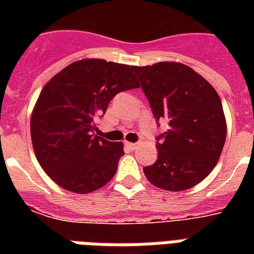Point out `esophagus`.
Here are the masks:
<instances>
[{
	"label": "esophagus",
	"instance_id": "obj_1",
	"mask_svg": "<svg viewBox=\"0 0 254 254\" xmlns=\"http://www.w3.org/2000/svg\"><path fill=\"white\" fill-rule=\"evenodd\" d=\"M139 145L138 143H133V142H127V147L129 149V150H135L137 147H138Z\"/></svg>",
	"mask_w": 254,
	"mask_h": 254
}]
</instances>
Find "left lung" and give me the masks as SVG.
<instances>
[{"mask_svg": "<svg viewBox=\"0 0 254 254\" xmlns=\"http://www.w3.org/2000/svg\"><path fill=\"white\" fill-rule=\"evenodd\" d=\"M133 71L155 121L169 125L157 137L158 158L143 173L151 185L170 192L191 189L208 177L224 147L227 124L220 97L204 77L182 63L161 62Z\"/></svg>", "mask_w": 254, "mask_h": 254, "instance_id": "8db88e82", "label": "left lung"}]
</instances>
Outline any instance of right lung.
I'll return each mask as SVG.
<instances>
[{
    "label": "right lung",
    "mask_w": 254,
    "mask_h": 254,
    "mask_svg": "<svg viewBox=\"0 0 254 254\" xmlns=\"http://www.w3.org/2000/svg\"><path fill=\"white\" fill-rule=\"evenodd\" d=\"M131 69L103 59L77 61L42 89L31 141L42 169L63 189L88 193L115 177L123 143L96 135V121L117 93L139 87Z\"/></svg>",
    "instance_id": "right-lung-1"
}]
</instances>
